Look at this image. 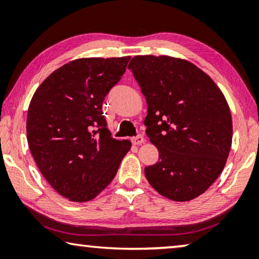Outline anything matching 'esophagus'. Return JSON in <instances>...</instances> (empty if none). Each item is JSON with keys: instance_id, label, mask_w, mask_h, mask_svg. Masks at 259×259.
<instances>
[{"instance_id": "esophagus-1", "label": "esophagus", "mask_w": 259, "mask_h": 259, "mask_svg": "<svg viewBox=\"0 0 259 259\" xmlns=\"http://www.w3.org/2000/svg\"><path fill=\"white\" fill-rule=\"evenodd\" d=\"M144 140H145V139H144L142 135H137L136 137L131 138V142H133L134 145H140V144L144 143Z\"/></svg>"}]
</instances>
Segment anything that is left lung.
Wrapping results in <instances>:
<instances>
[{
    "label": "left lung",
    "mask_w": 259,
    "mask_h": 259,
    "mask_svg": "<svg viewBox=\"0 0 259 259\" xmlns=\"http://www.w3.org/2000/svg\"><path fill=\"white\" fill-rule=\"evenodd\" d=\"M129 69L147 103L145 125L159 162L145 166L148 183L174 201L202 194L224 169L232 117L219 88L190 61L136 56Z\"/></svg>",
    "instance_id": "8db88e82"
}]
</instances>
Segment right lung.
Masks as SVG:
<instances>
[{
  "label": "right lung",
  "mask_w": 259,
  "mask_h": 259,
  "mask_svg": "<svg viewBox=\"0 0 259 259\" xmlns=\"http://www.w3.org/2000/svg\"><path fill=\"white\" fill-rule=\"evenodd\" d=\"M130 57L82 58L50 74L27 113L30 153L47 182L74 202L96 198L115 177L129 140L107 130L102 107Z\"/></svg>",
  "instance_id": "1"
}]
</instances>
